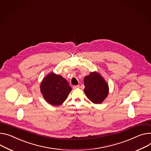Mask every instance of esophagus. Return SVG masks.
<instances>
[{
    "instance_id": "34e87169",
    "label": "esophagus",
    "mask_w": 151,
    "mask_h": 151,
    "mask_svg": "<svg viewBox=\"0 0 151 151\" xmlns=\"http://www.w3.org/2000/svg\"><path fill=\"white\" fill-rule=\"evenodd\" d=\"M80 87V86L79 85H74V86H73V89H77V88H78Z\"/></svg>"
}]
</instances>
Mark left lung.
Wrapping results in <instances>:
<instances>
[{"label": "left lung", "mask_w": 151, "mask_h": 151, "mask_svg": "<svg viewBox=\"0 0 151 151\" xmlns=\"http://www.w3.org/2000/svg\"><path fill=\"white\" fill-rule=\"evenodd\" d=\"M84 85L86 96L94 103H101L108 94L107 83L96 72L91 73L84 78Z\"/></svg>", "instance_id": "left-lung-1"}]
</instances>
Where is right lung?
<instances>
[{
    "label": "right lung",
    "instance_id": "obj_1",
    "mask_svg": "<svg viewBox=\"0 0 151 151\" xmlns=\"http://www.w3.org/2000/svg\"><path fill=\"white\" fill-rule=\"evenodd\" d=\"M72 90L63 77L51 73L42 81L40 91L46 101L54 106L61 105Z\"/></svg>",
    "mask_w": 151,
    "mask_h": 151
}]
</instances>
